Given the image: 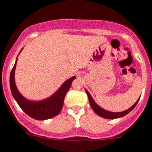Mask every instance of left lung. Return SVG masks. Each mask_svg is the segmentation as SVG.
I'll return each instance as SVG.
<instances>
[{"instance_id": "obj_1", "label": "left lung", "mask_w": 152, "mask_h": 152, "mask_svg": "<svg viewBox=\"0 0 152 152\" xmlns=\"http://www.w3.org/2000/svg\"><path fill=\"white\" fill-rule=\"evenodd\" d=\"M86 93H87V94H88V99H89V102H90V105H91V108L93 109V110L94 111L96 114H97L98 116H100V117L105 118V119H117V118H120L123 117V116H126L128 113H129L135 107V106L137 105V103L139 102V99L140 97L137 100V101L134 103L133 105L130 108H129L128 110H126L122 111V112H110V111L106 110L104 109H103L102 107H100V106L98 105L97 103L93 99L92 96L91 95L89 92L88 91V90L85 89Z\"/></svg>"}]
</instances>
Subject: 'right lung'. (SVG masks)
Instances as JSON below:
<instances>
[{"label":"right lung","instance_id":"right-lung-1","mask_svg":"<svg viewBox=\"0 0 152 152\" xmlns=\"http://www.w3.org/2000/svg\"><path fill=\"white\" fill-rule=\"evenodd\" d=\"M21 49L20 53L21 52ZM18 54V56L20 55ZM17 58H16L15 64L10 72V88L12 95L15 99L18 105L28 116L37 120H45L57 116L61 112L64 104V96L71 88L72 83L76 77H70L61 84L56 92L49 97L41 100H31L24 97L18 91L15 82V70L17 66Z\"/></svg>","mask_w":152,"mask_h":152}]
</instances>
